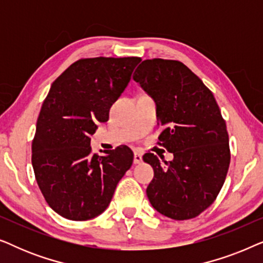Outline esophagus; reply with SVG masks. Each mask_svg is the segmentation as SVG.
Segmentation results:
<instances>
[{
    "instance_id": "esophagus-1",
    "label": "esophagus",
    "mask_w": 263,
    "mask_h": 263,
    "mask_svg": "<svg viewBox=\"0 0 263 263\" xmlns=\"http://www.w3.org/2000/svg\"><path fill=\"white\" fill-rule=\"evenodd\" d=\"M142 161V152L136 149L134 152V164H140Z\"/></svg>"
}]
</instances>
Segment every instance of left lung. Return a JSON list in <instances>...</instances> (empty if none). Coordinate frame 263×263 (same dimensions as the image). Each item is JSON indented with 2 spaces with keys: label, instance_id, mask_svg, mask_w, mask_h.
<instances>
[{
  "label": "left lung",
  "instance_id": "obj_1",
  "mask_svg": "<svg viewBox=\"0 0 263 263\" xmlns=\"http://www.w3.org/2000/svg\"><path fill=\"white\" fill-rule=\"evenodd\" d=\"M133 79L156 102L164 127L158 143L174 153V160L164 163L151 152L143 156L154 171L146 190L149 202L175 220L195 218L217 199L231 159L217 100L179 61L145 60Z\"/></svg>",
  "mask_w": 263,
  "mask_h": 263
}]
</instances>
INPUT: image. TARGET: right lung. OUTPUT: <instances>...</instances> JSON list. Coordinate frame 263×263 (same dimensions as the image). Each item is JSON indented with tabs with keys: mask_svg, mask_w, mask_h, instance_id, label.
<instances>
[{
	"mask_svg": "<svg viewBox=\"0 0 263 263\" xmlns=\"http://www.w3.org/2000/svg\"><path fill=\"white\" fill-rule=\"evenodd\" d=\"M140 57L81 59L55 81L43 103L32 141V166L50 207L69 220H88L109 206L134 159L128 146L92 153L98 122L109 120Z\"/></svg>",
	"mask_w": 263,
	"mask_h": 263,
	"instance_id": "add662e5",
	"label": "right lung"
}]
</instances>
